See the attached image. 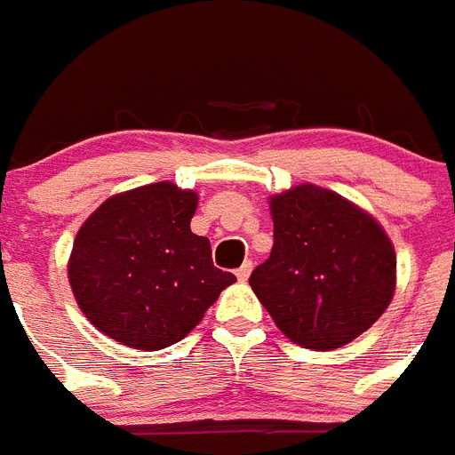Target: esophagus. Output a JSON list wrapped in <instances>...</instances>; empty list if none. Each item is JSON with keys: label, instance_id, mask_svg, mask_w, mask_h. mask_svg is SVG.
<instances>
[{"label": "esophagus", "instance_id": "esophagus-1", "mask_svg": "<svg viewBox=\"0 0 455 455\" xmlns=\"http://www.w3.org/2000/svg\"><path fill=\"white\" fill-rule=\"evenodd\" d=\"M250 274H252V262H243L241 267H238V269H235V278H238V281H248L250 278Z\"/></svg>", "mask_w": 455, "mask_h": 455}]
</instances>
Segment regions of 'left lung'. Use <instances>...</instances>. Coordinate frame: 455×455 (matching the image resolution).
<instances>
[{
    "mask_svg": "<svg viewBox=\"0 0 455 455\" xmlns=\"http://www.w3.org/2000/svg\"><path fill=\"white\" fill-rule=\"evenodd\" d=\"M274 248L250 285L295 345L338 349L366 332L395 295L396 257L380 224L314 184L271 198Z\"/></svg>",
    "mask_w": 455,
    "mask_h": 455,
    "instance_id": "left-lung-1",
    "label": "left lung"
}]
</instances>
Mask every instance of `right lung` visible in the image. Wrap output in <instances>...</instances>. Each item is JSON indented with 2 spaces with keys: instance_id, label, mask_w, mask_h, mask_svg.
Segmentation results:
<instances>
[{
  "instance_id": "obj_1",
  "label": "right lung",
  "mask_w": 455,
  "mask_h": 455,
  "mask_svg": "<svg viewBox=\"0 0 455 455\" xmlns=\"http://www.w3.org/2000/svg\"><path fill=\"white\" fill-rule=\"evenodd\" d=\"M198 196L160 181L113 196L73 243L68 276L84 316L134 349H164L200 323L235 281L191 231Z\"/></svg>"
}]
</instances>
